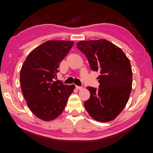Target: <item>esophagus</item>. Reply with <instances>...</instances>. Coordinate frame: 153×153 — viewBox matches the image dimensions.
Instances as JSON below:
<instances>
[{
  "instance_id": "esophagus-1",
  "label": "esophagus",
  "mask_w": 153,
  "mask_h": 153,
  "mask_svg": "<svg viewBox=\"0 0 153 153\" xmlns=\"http://www.w3.org/2000/svg\"><path fill=\"white\" fill-rule=\"evenodd\" d=\"M76 89H79V90H81V89H82L83 87H82V86H78V85H76Z\"/></svg>"
}]
</instances>
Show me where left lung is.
<instances>
[{
  "instance_id": "8db88e82",
  "label": "left lung",
  "mask_w": 153,
  "mask_h": 153,
  "mask_svg": "<svg viewBox=\"0 0 153 153\" xmlns=\"http://www.w3.org/2000/svg\"><path fill=\"white\" fill-rule=\"evenodd\" d=\"M77 48L88 59L93 71H99V88L88 87L90 97L84 107L92 118L108 122L126 105L132 88V70L125 53L108 40L81 41Z\"/></svg>"
}]
</instances>
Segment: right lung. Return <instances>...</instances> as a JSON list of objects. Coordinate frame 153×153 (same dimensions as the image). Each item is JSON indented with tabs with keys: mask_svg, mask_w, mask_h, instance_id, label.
I'll return each mask as SVG.
<instances>
[{
	"mask_svg": "<svg viewBox=\"0 0 153 153\" xmlns=\"http://www.w3.org/2000/svg\"><path fill=\"white\" fill-rule=\"evenodd\" d=\"M73 44L72 41H47L29 53L21 68V88L27 105L42 120L58 117L75 89L74 85L54 81L60 62Z\"/></svg>",
	"mask_w": 153,
	"mask_h": 153,
	"instance_id": "1",
	"label": "right lung"
}]
</instances>
